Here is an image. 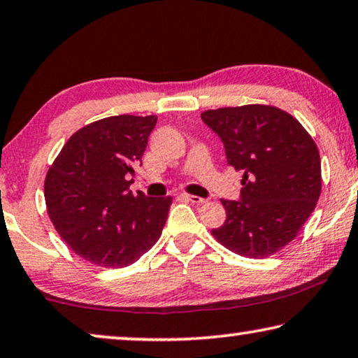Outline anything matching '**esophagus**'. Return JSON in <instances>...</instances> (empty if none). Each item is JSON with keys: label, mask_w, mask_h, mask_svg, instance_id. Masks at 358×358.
<instances>
[{"label": "esophagus", "mask_w": 358, "mask_h": 358, "mask_svg": "<svg viewBox=\"0 0 358 358\" xmlns=\"http://www.w3.org/2000/svg\"><path fill=\"white\" fill-rule=\"evenodd\" d=\"M185 201L196 203V206H202V203H206V199H202V197H197V196H191V194H181Z\"/></svg>", "instance_id": "obj_1"}]
</instances>
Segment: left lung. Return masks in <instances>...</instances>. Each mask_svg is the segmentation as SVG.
I'll return each mask as SVG.
<instances>
[{
	"label": "left lung",
	"instance_id": "left-lung-1",
	"mask_svg": "<svg viewBox=\"0 0 358 358\" xmlns=\"http://www.w3.org/2000/svg\"><path fill=\"white\" fill-rule=\"evenodd\" d=\"M201 117L223 141L229 166L243 172L241 199L221 201L226 221L213 237L242 257H271L298 236L320 197L315 141L271 105L218 108Z\"/></svg>",
	"mask_w": 358,
	"mask_h": 358
}]
</instances>
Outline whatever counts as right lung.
Here are the masks:
<instances>
[{
    "mask_svg": "<svg viewBox=\"0 0 358 358\" xmlns=\"http://www.w3.org/2000/svg\"><path fill=\"white\" fill-rule=\"evenodd\" d=\"M157 116H110L68 138L44 181L55 231L78 257L124 268L161 237L172 197L129 189Z\"/></svg>",
    "mask_w": 358,
    "mask_h": 358,
    "instance_id": "add662e5",
    "label": "right lung"
}]
</instances>
